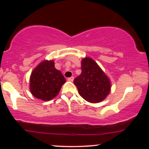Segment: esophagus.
I'll return each mask as SVG.
<instances>
[{
  "mask_svg": "<svg viewBox=\"0 0 149 149\" xmlns=\"http://www.w3.org/2000/svg\"><path fill=\"white\" fill-rule=\"evenodd\" d=\"M68 81H70V82H73V80H74V77H70V78H68Z\"/></svg>",
  "mask_w": 149,
  "mask_h": 149,
  "instance_id": "obj_1",
  "label": "esophagus"
}]
</instances>
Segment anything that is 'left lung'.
<instances>
[{
    "mask_svg": "<svg viewBox=\"0 0 149 149\" xmlns=\"http://www.w3.org/2000/svg\"><path fill=\"white\" fill-rule=\"evenodd\" d=\"M81 70V74L73 81L80 96L90 103H99L105 100L111 88L109 77L90 57L82 59Z\"/></svg>",
    "mask_w": 149,
    "mask_h": 149,
    "instance_id": "obj_1",
    "label": "left lung"
}]
</instances>
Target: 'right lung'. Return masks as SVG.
Returning <instances> with one entry per match:
<instances>
[{
    "mask_svg": "<svg viewBox=\"0 0 149 149\" xmlns=\"http://www.w3.org/2000/svg\"><path fill=\"white\" fill-rule=\"evenodd\" d=\"M66 79L55 69L53 60H44L33 70L30 76L29 89L36 98L49 101L59 94Z\"/></svg>",
    "mask_w": 149,
    "mask_h": 149,
    "instance_id": "1",
    "label": "right lung"
}]
</instances>
